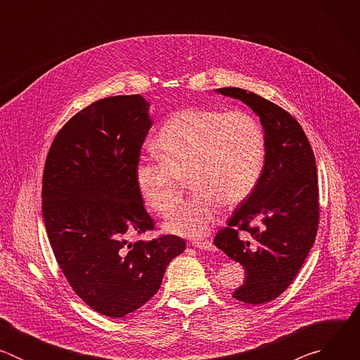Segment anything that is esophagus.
Returning a JSON list of instances; mask_svg holds the SVG:
<instances>
[{
	"mask_svg": "<svg viewBox=\"0 0 360 360\" xmlns=\"http://www.w3.org/2000/svg\"><path fill=\"white\" fill-rule=\"evenodd\" d=\"M192 246L200 250H215V246L211 240H202V242H192Z\"/></svg>",
	"mask_w": 360,
	"mask_h": 360,
	"instance_id": "esophagus-1",
	"label": "esophagus"
}]
</instances>
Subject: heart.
Wrapping results in <instances>:
<instances>
[{"label":"heart","instance_id":"obj_1","mask_svg":"<svg viewBox=\"0 0 360 360\" xmlns=\"http://www.w3.org/2000/svg\"><path fill=\"white\" fill-rule=\"evenodd\" d=\"M153 146L161 160H141L135 167L139 195L153 212L167 215L188 179L196 192L171 212L165 229L191 238L210 232L221 203L242 202L264 168L262 127L243 111L182 110L162 127Z\"/></svg>","mask_w":360,"mask_h":360}]
</instances>
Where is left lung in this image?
<instances>
[{
	"mask_svg": "<svg viewBox=\"0 0 360 360\" xmlns=\"http://www.w3.org/2000/svg\"><path fill=\"white\" fill-rule=\"evenodd\" d=\"M218 92L245 102L265 129L266 155L259 181L214 239L246 271L233 297L261 304L288 289L315 242L321 217L316 161L303 128L282 107L240 88ZM240 233L251 240L240 238Z\"/></svg>",
	"mask_w": 360,
	"mask_h": 360,
	"instance_id": "1",
	"label": "left lung"
}]
</instances>
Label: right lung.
Returning <instances> with one entry per match:
<instances>
[{
    "label": "right lung",
    "mask_w": 360,
    "mask_h": 360,
    "mask_svg": "<svg viewBox=\"0 0 360 360\" xmlns=\"http://www.w3.org/2000/svg\"><path fill=\"white\" fill-rule=\"evenodd\" d=\"M148 107L141 95L92 102L58 131L44 165L42 218L57 264L74 292L110 318L155 295L186 246L175 235L128 243L155 229L135 181Z\"/></svg>",
    "instance_id": "add662e5"
}]
</instances>
